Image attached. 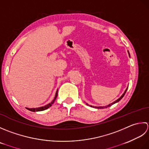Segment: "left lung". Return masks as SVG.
Here are the masks:
<instances>
[{
    "label": "left lung",
    "instance_id": "1",
    "mask_svg": "<svg viewBox=\"0 0 149 149\" xmlns=\"http://www.w3.org/2000/svg\"><path fill=\"white\" fill-rule=\"evenodd\" d=\"M129 55H130V54H129ZM127 88H128V87H127ZM127 89H126V90L125 91V92H124V93H123V95L121 96V97H120V98H118V100H116V101H115V102H113V103H112V104H109L108 105H106V106H103V107H94V106H92V105H89V106H91V107H95V108H96V109H105V108H107V107H111V105H113V104H116V103L118 102H119V101H120V100H121V98H123V97L124 96V95H125V94L126 91H127ZM87 105H88L87 104Z\"/></svg>",
    "mask_w": 149,
    "mask_h": 149
}]
</instances>
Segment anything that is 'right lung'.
<instances>
[{"label":"right lung","instance_id":"obj_1","mask_svg":"<svg viewBox=\"0 0 149 149\" xmlns=\"http://www.w3.org/2000/svg\"><path fill=\"white\" fill-rule=\"evenodd\" d=\"M57 95H58V90H57V91H56V93L55 96H54V98L53 99V100L52 102H51V103H49V104H47V105H45V106H43V107H38V108H27V107H26V109H28L29 111H32V112H38V111H44V110H45V109H48L49 107H50L52 105V104H53L54 100H56V97H57Z\"/></svg>","mask_w":149,"mask_h":149}]
</instances>
